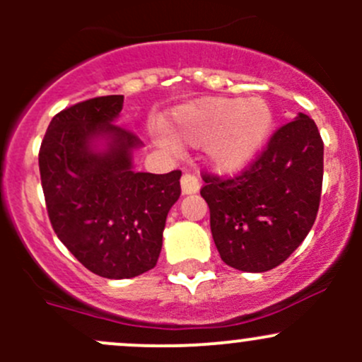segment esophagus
<instances>
[{"label":"esophagus","mask_w":362,"mask_h":362,"mask_svg":"<svg viewBox=\"0 0 362 362\" xmlns=\"http://www.w3.org/2000/svg\"><path fill=\"white\" fill-rule=\"evenodd\" d=\"M182 194H196L199 191V180L191 173H185L180 180Z\"/></svg>","instance_id":"esophagus-1"}]
</instances>
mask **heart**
Listing matches in <instances>:
<instances>
[{
    "label": "heart",
    "instance_id": "b5f03b06",
    "mask_svg": "<svg viewBox=\"0 0 362 362\" xmlns=\"http://www.w3.org/2000/svg\"><path fill=\"white\" fill-rule=\"evenodd\" d=\"M156 140L182 147H203L208 164L218 173H235L261 152L273 129V110L261 98H199L178 105Z\"/></svg>",
    "mask_w": 362,
    "mask_h": 362
}]
</instances>
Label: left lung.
Instances as JSON below:
<instances>
[{
  "mask_svg": "<svg viewBox=\"0 0 362 362\" xmlns=\"http://www.w3.org/2000/svg\"><path fill=\"white\" fill-rule=\"evenodd\" d=\"M322 171L319 129L308 115L298 113L242 175L228 180L203 175L202 196L222 261L250 273L282 264L315 222Z\"/></svg>",
  "mask_w": 362,
  "mask_h": 362,
  "instance_id": "1",
  "label": "left lung"
}]
</instances>
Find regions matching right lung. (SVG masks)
<instances>
[{"label": "right lung", "instance_id": "add662e5", "mask_svg": "<svg viewBox=\"0 0 362 362\" xmlns=\"http://www.w3.org/2000/svg\"><path fill=\"white\" fill-rule=\"evenodd\" d=\"M124 96L93 98L59 112L40 148V177L57 238L103 279L141 275L158 264L182 171H134L136 134L117 126Z\"/></svg>", "mask_w": 362, "mask_h": 362}]
</instances>
